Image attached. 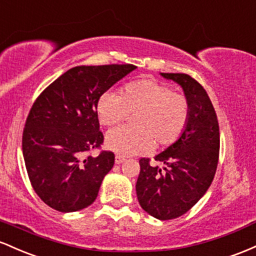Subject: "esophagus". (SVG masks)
I'll list each match as a JSON object with an SVG mask.
<instances>
[{"label": "esophagus", "instance_id": "obj_1", "mask_svg": "<svg viewBox=\"0 0 256 256\" xmlns=\"http://www.w3.org/2000/svg\"><path fill=\"white\" fill-rule=\"evenodd\" d=\"M126 160V158L123 156H120V154H116V157H114V163L116 164H120V163H123Z\"/></svg>", "mask_w": 256, "mask_h": 256}]
</instances>
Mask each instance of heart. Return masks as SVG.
Here are the masks:
<instances>
[{"mask_svg":"<svg viewBox=\"0 0 256 256\" xmlns=\"http://www.w3.org/2000/svg\"><path fill=\"white\" fill-rule=\"evenodd\" d=\"M96 112L104 126L117 124L129 112H138L134 116L136 127L114 128L105 139L108 150L132 156L152 150L154 140L160 145L174 142L188 124L190 105L182 94L174 93L168 86L142 78L128 83L122 96L112 90L102 94Z\"/></svg>","mask_w":256,"mask_h":256,"instance_id":"b5f03b06","label":"heart"}]
</instances>
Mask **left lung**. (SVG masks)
Returning <instances> with one entry per match:
<instances>
[{"mask_svg": "<svg viewBox=\"0 0 256 256\" xmlns=\"http://www.w3.org/2000/svg\"><path fill=\"white\" fill-rule=\"evenodd\" d=\"M182 88L190 105L188 124L176 142L154 157L142 158L136 185L140 206L160 220L182 216L210 186L219 160L220 133L214 106L204 88L186 74H160Z\"/></svg>", "mask_w": 256, "mask_h": 256, "instance_id": "1", "label": "left lung"}]
</instances>
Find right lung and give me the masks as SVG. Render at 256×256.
Masks as SVG:
<instances>
[{
	"instance_id": "right-lung-1",
	"label": "right lung",
	"mask_w": 256,
	"mask_h": 256,
	"mask_svg": "<svg viewBox=\"0 0 256 256\" xmlns=\"http://www.w3.org/2000/svg\"><path fill=\"white\" fill-rule=\"evenodd\" d=\"M136 66H76L50 83L31 108L22 133V154L31 185L50 208L81 210L96 200L114 154L100 148L96 104L102 94Z\"/></svg>"
}]
</instances>
